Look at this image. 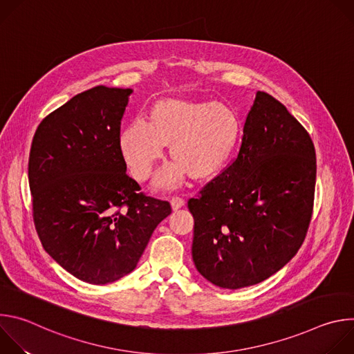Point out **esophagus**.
Returning a JSON list of instances; mask_svg holds the SVG:
<instances>
[{
  "label": "esophagus",
  "instance_id": "34e87169",
  "mask_svg": "<svg viewBox=\"0 0 354 354\" xmlns=\"http://www.w3.org/2000/svg\"><path fill=\"white\" fill-rule=\"evenodd\" d=\"M171 205H172V209H174V210H178V209H180V207L185 205V198L180 197V196H172Z\"/></svg>",
  "mask_w": 354,
  "mask_h": 354
}]
</instances>
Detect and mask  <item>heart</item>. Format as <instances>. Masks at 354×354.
Instances as JSON below:
<instances>
[{
  "label": "heart",
  "instance_id": "1",
  "mask_svg": "<svg viewBox=\"0 0 354 354\" xmlns=\"http://www.w3.org/2000/svg\"><path fill=\"white\" fill-rule=\"evenodd\" d=\"M238 137L234 111L218 102L161 100L151 120L137 118L122 134V148L133 176L142 182L153 172L156 161L171 142L176 161L162 167L157 175L161 187H176L186 169L197 178L216 174L228 160Z\"/></svg>",
  "mask_w": 354,
  "mask_h": 354
}]
</instances>
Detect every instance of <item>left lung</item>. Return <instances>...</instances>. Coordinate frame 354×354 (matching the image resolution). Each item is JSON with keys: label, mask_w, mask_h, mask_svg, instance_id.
Here are the masks:
<instances>
[{"label": "left lung", "mask_w": 354, "mask_h": 354, "mask_svg": "<svg viewBox=\"0 0 354 354\" xmlns=\"http://www.w3.org/2000/svg\"><path fill=\"white\" fill-rule=\"evenodd\" d=\"M315 179L308 131L277 99L258 91L235 158L187 201L198 273L235 290L279 272L308 232Z\"/></svg>", "instance_id": "1"}]
</instances>
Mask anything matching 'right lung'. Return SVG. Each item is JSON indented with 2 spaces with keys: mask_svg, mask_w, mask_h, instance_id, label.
I'll return each mask as SVG.
<instances>
[{
  "mask_svg": "<svg viewBox=\"0 0 354 354\" xmlns=\"http://www.w3.org/2000/svg\"><path fill=\"white\" fill-rule=\"evenodd\" d=\"M131 89L95 86L47 115L32 140V216L47 254L77 279L106 284L137 266L169 201L127 174L120 124Z\"/></svg>",
  "mask_w": 354,
  "mask_h": 354,
  "instance_id": "1",
  "label": "right lung"
}]
</instances>
